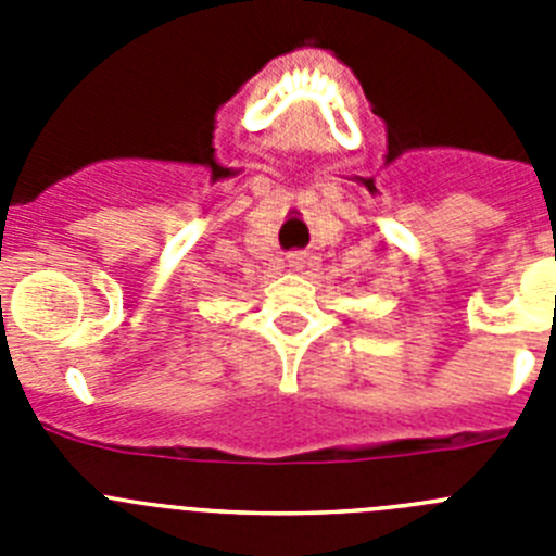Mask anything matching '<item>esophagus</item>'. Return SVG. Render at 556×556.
Wrapping results in <instances>:
<instances>
[{
    "label": "esophagus",
    "instance_id": "1",
    "mask_svg": "<svg viewBox=\"0 0 556 556\" xmlns=\"http://www.w3.org/2000/svg\"><path fill=\"white\" fill-rule=\"evenodd\" d=\"M287 262H289V267H292V269H303V267H306V262H308V255L306 253H289Z\"/></svg>",
    "mask_w": 556,
    "mask_h": 556
}]
</instances>
